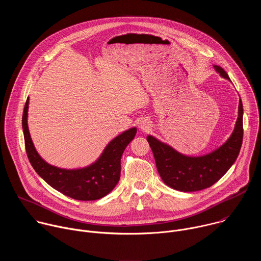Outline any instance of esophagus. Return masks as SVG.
<instances>
[{
    "instance_id": "obj_1",
    "label": "esophagus",
    "mask_w": 261,
    "mask_h": 261,
    "mask_svg": "<svg viewBox=\"0 0 261 261\" xmlns=\"http://www.w3.org/2000/svg\"><path fill=\"white\" fill-rule=\"evenodd\" d=\"M151 127H152V124H151V122L148 121L147 119L141 120V121L139 122V124H138V128H139L141 131H148V130L151 129Z\"/></svg>"
}]
</instances>
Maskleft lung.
<instances>
[{
    "label": "left lung",
    "instance_id": "8db88e82",
    "mask_svg": "<svg viewBox=\"0 0 261 261\" xmlns=\"http://www.w3.org/2000/svg\"><path fill=\"white\" fill-rule=\"evenodd\" d=\"M215 70L228 81V74L220 66ZM243 103L240 99L239 118L227 141L214 152L199 157L185 156L170 145L148 135L158 172L168 187L181 192H194L211 187L217 182L237 160L243 142Z\"/></svg>",
    "mask_w": 261,
    "mask_h": 261
}]
</instances>
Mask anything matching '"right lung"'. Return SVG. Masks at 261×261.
Here are the masks:
<instances>
[{"label": "right lung", "mask_w": 261, "mask_h": 261, "mask_svg": "<svg viewBox=\"0 0 261 261\" xmlns=\"http://www.w3.org/2000/svg\"><path fill=\"white\" fill-rule=\"evenodd\" d=\"M28 108L29 98L22 115L27 155L35 171L49 186L66 196L84 201L100 199L116 187L121 175V158L126 146L136 134L135 127L111 140L99 159L90 166L80 169H64L48 164L37 153L29 132Z\"/></svg>", "instance_id": "right-lung-1"}]
</instances>
